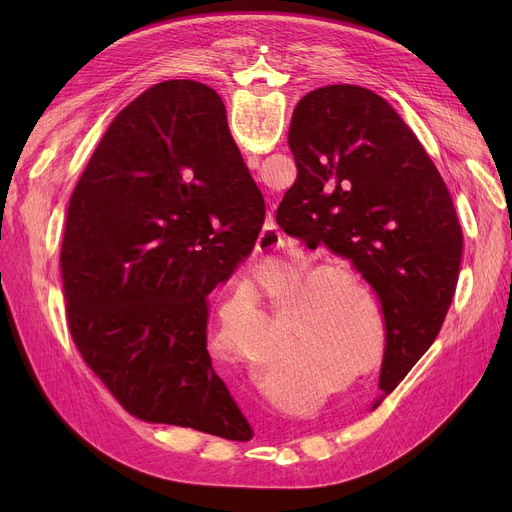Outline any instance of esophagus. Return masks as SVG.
<instances>
[{
    "mask_svg": "<svg viewBox=\"0 0 512 512\" xmlns=\"http://www.w3.org/2000/svg\"><path fill=\"white\" fill-rule=\"evenodd\" d=\"M280 245H282V232L278 230V226L267 224L257 238V251L261 255H272L274 251L280 249Z\"/></svg>",
    "mask_w": 512,
    "mask_h": 512,
    "instance_id": "34e87169",
    "label": "esophagus"
}]
</instances>
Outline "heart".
Instances as JSON below:
<instances>
[{"label": "heart", "instance_id": "1", "mask_svg": "<svg viewBox=\"0 0 512 512\" xmlns=\"http://www.w3.org/2000/svg\"><path fill=\"white\" fill-rule=\"evenodd\" d=\"M324 282H334L338 286L351 288L363 301L369 315L373 317L380 315V309L369 297L367 288L351 272L342 270V267H319V270L299 280L297 286L286 294V299L280 305V311L297 307L294 309V315H290L288 334H292V338L307 342L311 351H313L311 342H324L328 346H336L344 355H353L355 359H359L361 351L369 342L367 330L359 321L363 307H355V311L342 309L330 299L328 294L330 284H324ZM319 283L322 284L321 287ZM317 285L319 289L316 288ZM249 299L255 307H263L276 301V297L270 290H251ZM245 313H247L245 305L238 301H226L218 307V324H215L209 338V348L213 353L224 351L226 344L232 338L234 324L238 321V317H242ZM247 315L251 324L255 326V332L261 334V324L257 315L255 313H247ZM288 405L290 409H305L309 405V400L305 396H290Z\"/></svg>", "mask_w": 512, "mask_h": 512}]
</instances>
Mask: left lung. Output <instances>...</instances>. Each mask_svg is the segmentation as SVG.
I'll list each match as a JSON object with an SVG mask.
<instances>
[{
	"label": "left lung",
	"mask_w": 512,
	"mask_h": 512,
	"mask_svg": "<svg viewBox=\"0 0 512 512\" xmlns=\"http://www.w3.org/2000/svg\"><path fill=\"white\" fill-rule=\"evenodd\" d=\"M297 180L276 220L309 249L353 263L378 294L386 348L378 409L436 340L456 288L463 232L448 188L413 130L369 89L307 93L290 120Z\"/></svg>",
	"instance_id": "1"
}]
</instances>
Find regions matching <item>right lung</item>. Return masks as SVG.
I'll list each match as a JSON object with an SVG mask.
<instances>
[{
    "mask_svg": "<svg viewBox=\"0 0 512 512\" xmlns=\"http://www.w3.org/2000/svg\"><path fill=\"white\" fill-rule=\"evenodd\" d=\"M263 218L207 85L159 83L107 128L72 193L60 263L72 340L130 415L253 438L207 353V294Z\"/></svg>",
    "mask_w": 512,
    "mask_h": 512,
    "instance_id": "1",
    "label": "right lung"
}]
</instances>
